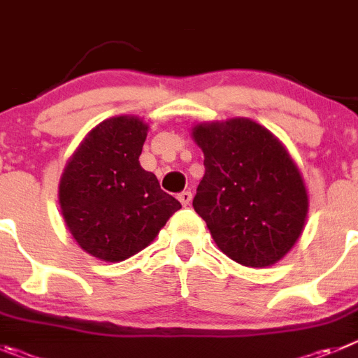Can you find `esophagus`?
Wrapping results in <instances>:
<instances>
[{
	"instance_id": "obj_1",
	"label": "esophagus",
	"mask_w": 358,
	"mask_h": 358,
	"mask_svg": "<svg viewBox=\"0 0 358 358\" xmlns=\"http://www.w3.org/2000/svg\"><path fill=\"white\" fill-rule=\"evenodd\" d=\"M178 199H180V203H182L183 207H187V205H189V203H191V199H192V192L191 191L180 192Z\"/></svg>"
}]
</instances>
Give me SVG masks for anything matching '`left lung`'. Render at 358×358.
<instances>
[{
	"mask_svg": "<svg viewBox=\"0 0 358 358\" xmlns=\"http://www.w3.org/2000/svg\"><path fill=\"white\" fill-rule=\"evenodd\" d=\"M205 175L192 207L235 262L267 267L298 241L308 212L298 166L267 128L246 117L192 128Z\"/></svg>",
	"mask_w": 358,
	"mask_h": 358,
	"instance_id": "obj_1",
	"label": "left lung"
}]
</instances>
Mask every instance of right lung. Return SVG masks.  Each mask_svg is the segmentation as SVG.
Instances as JSON below:
<instances>
[{
    "instance_id": "obj_1",
    "label": "right lung",
    "mask_w": 358,
    "mask_h": 358,
    "mask_svg": "<svg viewBox=\"0 0 358 358\" xmlns=\"http://www.w3.org/2000/svg\"><path fill=\"white\" fill-rule=\"evenodd\" d=\"M146 135L139 117L105 119L85 135L60 178V208L71 235L105 262H121L150 246L182 208L141 167Z\"/></svg>"
}]
</instances>
